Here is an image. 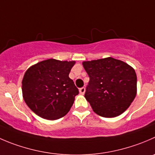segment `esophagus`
I'll list each match as a JSON object with an SVG mask.
<instances>
[{"label":"esophagus","mask_w":155,"mask_h":155,"mask_svg":"<svg viewBox=\"0 0 155 155\" xmlns=\"http://www.w3.org/2000/svg\"><path fill=\"white\" fill-rule=\"evenodd\" d=\"M79 92H80V94H85V87H82V88H79Z\"/></svg>","instance_id":"obj_1"}]
</instances>
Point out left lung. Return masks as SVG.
<instances>
[{"instance_id":"obj_1","label":"left lung","mask_w":155,"mask_h":155,"mask_svg":"<svg viewBox=\"0 0 155 155\" xmlns=\"http://www.w3.org/2000/svg\"><path fill=\"white\" fill-rule=\"evenodd\" d=\"M82 64L89 76L85 97L94 113L103 117L123 114L136 95L134 69L112 58L85 61Z\"/></svg>"}]
</instances>
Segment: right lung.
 <instances>
[{"instance_id":"right-lung-1","label":"right lung","mask_w":155,"mask_h":155,"mask_svg":"<svg viewBox=\"0 0 155 155\" xmlns=\"http://www.w3.org/2000/svg\"><path fill=\"white\" fill-rule=\"evenodd\" d=\"M75 61L48 59L26 70L22 81V96L40 117L60 119L68 113L79 89L69 74Z\"/></svg>"}]
</instances>
